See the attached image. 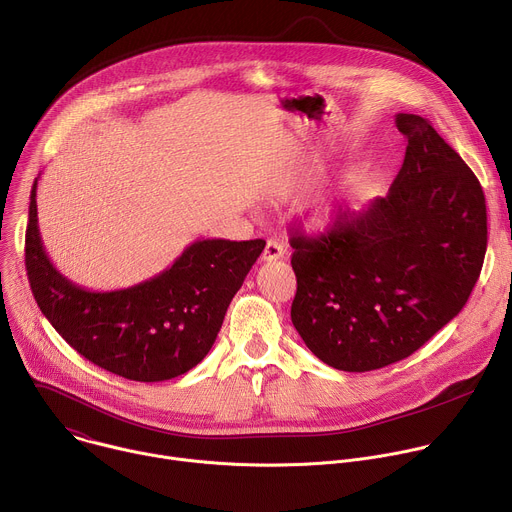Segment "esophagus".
I'll return each mask as SVG.
<instances>
[{"instance_id":"obj_1","label":"esophagus","mask_w":512,"mask_h":512,"mask_svg":"<svg viewBox=\"0 0 512 512\" xmlns=\"http://www.w3.org/2000/svg\"><path fill=\"white\" fill-rule=\"evenodd\" d=\"M283 253H285L283 245H281L277 239H269V241L265 243V249H263L261 259H263V261H277V259L283 257Z\"/></svg>"}]
</instances>
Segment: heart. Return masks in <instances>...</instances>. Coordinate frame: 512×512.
I'll return each instance as SVG.
<instances>
[{
    "instance_id": "obj_1",
    "label": "heart",
    "mask_w": 512,
    "mask_h": 512,
    "mask_svg": "<svg viewBox=\"0 0 512 512\" xmlns=\"http://www.w3.org/2000/svg\"><path fill=\"white\" fill-rule=\"evenodd\" d=\"M338 216H340V210L332 202H322L308 212V223L314 231L326 233L336 227Z\"/></svg>"
}]
</instances>
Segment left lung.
<instances>
[{
    "label": "left lung",
    "mask_w": 512,
    "mask_h": 512,
    "mask_svg": "<svg viewBox=\"0 0 512 512\" xmlns=\"http://www.w3.org/2000/svg\"><path fill=\"white\" fill-rule=\"evenodd\" d=\"M403 166L385 198L342 212L320 237L291 233V322L328 367L348 373L407 358L466 306L486 253V200L431 123L399 113Z\"/></svg>",
    "instance_id": "obj_1"
}]
</instances>
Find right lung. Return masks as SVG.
<instances>
[{"mask_svg": "<svg viewBox=\"0 0 512 512\" xmlns=\"http://www.w3.org/2000/svg\"><path fill=\"white\" fill-rule=\"evenodd\" d=\"M30 194L26 271L54 330L97 367L139 383L180 377L208 354L263 239L194 241L160 275L115 291L75 285L50 263Z\"/></svg>", "mask_w": 512, "mask_h": 512, "instance_id": "add662e5", "label": "right lung"}]
</instances>
